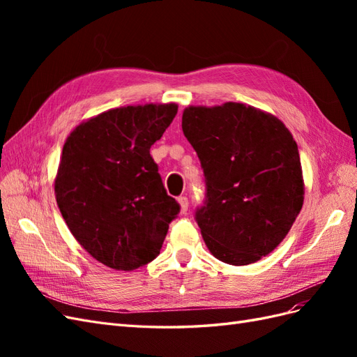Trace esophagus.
<instances>
[{
  "label": "esophagus",
  "instance_id": "34e87169",
  "mask_svg": "<svg viewBox=\"0 0 357 357\" xmlns=\"http://www.w3.org/2000/svg\"><path fill=\"white\" fill-rule=\"evenodd\" d=\"M178 204H180V208H181V213L185 214L186 211H188V208H189V199H188V197H178Z\"/></svg>",
  "mask_w": 357,
  "mask_h": 357
}]
</instances>
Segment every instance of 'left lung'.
Here are the masks:
<instances>
[{
    "mask_svg": "<svg viewBox=\"0 0 357 357\" xmlns=\"http://www.w3.org/2000/svg\"><path fill=\"white\" fill-rule=\"evenodd\" d=\"M183 134L204 171L195 220L208 250L248 265L284 240L304 202L298 146L277 117L250 105L189 107Z\"/></svg>",
    "mask_w": 357,
    "mask_h": 357,
    "instance_id": "8db88e82",
    "label": "left lung"
}]
</instances>
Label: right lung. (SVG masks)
Returning a JSON list of instances; mask_svg holds the SVG:
<instances>
[{
  "mask_svg": "<svg viewBox=\"0 0 357 357\" xmlns=\"http://www.w3.org/2000/svg\"><path fill=\"white\" fill-rule=\"evenodd\" d=\"M176 114V104L109 110L79 125L63 144L58 207L84 250L113 269L152 262L180 213L150 156Z\"/></svg>",
  "mask_w": 357,
  "mask_h": 357,
  "instance_id": "right-lung-1",
  "label": "right lung"
}]
</instances>
